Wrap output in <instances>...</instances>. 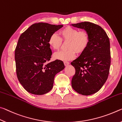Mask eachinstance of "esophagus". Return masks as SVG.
Returning a JSON list of instances; mask_svg holds the SVG:
<instances>
[{
    "instance_id": "34e87169",
    "label": "esophagus",
    "mask_w": 122,
    "mask_h": 122,
    "mask_svg": "<svg viewBox=\"0 0 122 122\" xmlns=\"http://www.w3.org/2000/svg\"><path fill=\"white\" fill-rule=\"evenodd\" d=\"M64 64L65 66H67V65H69L70 63H69V62H68V61H64Z\"/></svg>"
}]
</instances>
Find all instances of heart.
<instances>
[{
	"instance_id": "b5f03b06",
	"label": "heart",
	"mask_w": 122,
	"mask_h": 122,
	"mask_svg": "<svg viewBox=\"0 0 122 122\" xmlns=\"http://www.w3.org/2000/svg\"><path fill=\"white\" fill-rule=\"evenodd\" d=\"M59 36L54 33L50 36L48 44L54 50H58L62 45V41L67 42L66 47L67 50L61 51L53 55L55 59L61 61H69L74 58L76 52L81 54L88 46L90 36L86 31H80L71 26H66L60 30Z\"/></svg>"
}]
</instances>
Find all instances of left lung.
Listing matches in <instances>:
<instances>
[{
	"label": "left lung",
	"instance_id": "8db88e82",
	"mask_svg": "<svg viewBox=\"0 0 122 122\" xmlns=\"http://www.w3.org/2000/svg\"><path fill=\"white\" fill-rule=\"evenodd\" d=\"M85 30L90 36L86 49L71 62L76 70L72 88L79 94L88 96L98 91L107 81L111 64L108 36L100 26L89 21L72 24Z\"/></svg>",
	"mask_w": 122,
	"mask_h": 122
}]
</instances>
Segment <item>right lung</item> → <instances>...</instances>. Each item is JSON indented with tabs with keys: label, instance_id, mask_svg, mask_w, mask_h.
Instances as JSON below:
<instances>
[{
	"label": "right lung",
	"instance_id": "right-lung-1",
	"mask_svg": "<svg viewBox=\"0 0 122 122\" xmlns=\"http://www.w3.org/2000/svg\"><path fill=\"white\" fill-rule=\"evenodd\" d=\"M63 26L35 23L19 37L15 54L16 73L20 83L32 94L49 92L53 87L55 75L64 69L60 60L49 62L52 55L49 38Z\"/></svg>",
	"mask_w": 122,
	"mask_h": 122
}]
</instances>
